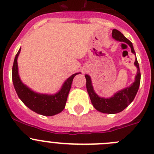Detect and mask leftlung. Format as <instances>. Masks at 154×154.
I'll list each match as a JSON object with an SVG mask.
<instances>
[{
    "instance_id": "left-lung-1",
    "label": "left lung",
    "mask_w": 154,
    "mask_h": 154,
    "mask_svg": "<svg viewBox=\"0 0 154 154\" xmlns=\"http://www.w3.org/2000/svg\"><path fill=\"white\" fill-rule=\"evenodd\" d=\"M112 37L116 41H120V42H124L128 44L131 49V52L134 55H136L132 43L129 41L127 37H124V34L120 32L119 30L113 29L112 31ZM134 65L137 69L134 82L131 86L116 92L113 94V97L109 98L100 97L98 96L94 90L91 77L87 74H85L87 92L89 94L93 106L97 110L103 113H117L123 111L127 106H128L130 103H131V102L134 100V97H135L136 94L137 93L140 84L141 75L139 63H138L137 57L134 61Z\"/></svg>"
}]
</instances>
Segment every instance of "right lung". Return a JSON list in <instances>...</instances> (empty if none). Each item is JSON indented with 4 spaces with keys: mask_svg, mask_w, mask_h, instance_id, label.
I'll use <instances>...</instances> for the list:
<instances>
[{
    "mask_svg": "<svg viewBox=\"0 0 154 154\" xmlns=\"http://www.w3.org/2000/svg\"><path fill=\"white\" fill-rule=\"evenodd\" d=\"M20 48L16 54L12 68V80L14 87L18 97L29 109L38 114L44 116H54L60 113L64 109L67 96L71 88L73 79L77 74L76 73L65 80L61 88L54 94H45L34 92L23 84L19 77L17 58L20 52Z\"/></svg>",
    "mask_w": 154,
    "mask_h": 154,
    "instance_id": "1",
    "label": "right lung"
}]
</instances>
